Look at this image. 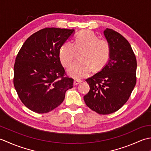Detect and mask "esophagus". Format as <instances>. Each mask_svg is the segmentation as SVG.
<instances>
[{
	"instance_id": "1",
	"label": "esophagus",
	"mask_w": 151,
	"mask_h": 151,
	"mask_svg": "<svg viewBox=\"0 0 151 151\" xmlns=\"http://www.w3.org/2000/svg\"><path fill=\"white\" fill-rule=\"evenodd\" d=\"M81 82H82V81H80V80H75V81H74V82H73V84L75 86H76V85H78L79 84H81Z\"/></svg>"
}]
</instances>
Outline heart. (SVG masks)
Here are the masks:
<instances>
[{"mask_svg": "<svg viewBox=\"0 0 151 151\" xmlns=\"http://www.w3.org/2000/svg\"><path fill=\"white\" fill-rule=\"evenodd\" d=\"M84 49L81 56V61L73 63L67 69L70 76L75 78L87 76L93 68L95 70L103 68L110 56V46L108 41L99 39L91 30H82L76 35L74 44L65 42L60 47L59 58L61 63L68 67L75 57L76 50Z\"/></svg>", "mask_w": 151, "mask_h": 151, "instance_id": "1", "label": "heart"}]
</instances>
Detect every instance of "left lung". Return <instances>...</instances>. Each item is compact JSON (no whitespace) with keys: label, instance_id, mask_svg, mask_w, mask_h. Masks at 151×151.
Here are the masks:
<instances>
[{"label":"left lung","instance_id":"8db88e82","mask_svg":"<svg viewBox=\"0 0 151 151\" xmlns=\"http://www.w3.org/2000/svg\"><path fill=\"white\" fill-rule=\"evenodd\" d=\"M110 46V56L101 71L86 81L90 89L86 104L99 114H110L126 103L136 84L137 62L130 43L119 33L104 31Z\"/></svg>","mask_w":151,"mask_h":151}]
</instances>
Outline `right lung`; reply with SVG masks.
Instances as JSON below:
<instances>
[{
  "label": "right lung",
  "instance_id": "add662e5",
  "mask_svg": "<svg viewBox=\"0 0 151 151\" xmlns=\"http://www.w3.org/2000/svg\"><path fill=\"white\" fill-rule=\"evenodd\" d=\"M74 29L45 28L25 41L16 57L14 84L26 107L48 113L62 104L73 79L65 76L59 51Z\"/></svg>",
  "mask_w": 151,
  "mask_h": 151
}]
</instances>
